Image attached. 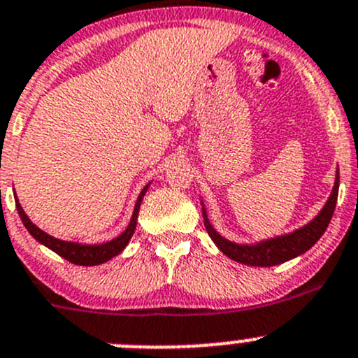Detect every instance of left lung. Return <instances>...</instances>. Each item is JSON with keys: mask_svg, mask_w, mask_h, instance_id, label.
Segmentation results:
<instances>
[{"mask_svg": "<svg viewBox=\"0 0 358 358\" xmlns=\"http://www.w3.org/2000/svg\"><path fill=\"white\" fill-rule=\"evenodd\" d=\"M338 189L339 169L336 168L334 187L333 190H331V196L327 197L326 204H324L322 209L317 213L315 218H312L306 225L299 227V229L292 230L289 234H282V236L258 241V243L255 244H239L234 243V241L225 239V237L213 227V223L209 222L206 206L204 202L201 201L202 216H204V227L206 230H208L213 243L216 244V248H218L223 255L229 256L230 259H234V262L243 263V265L249 266H275L284 262H289V259L303 255V252H306L320 239V237L324 236L331 218H333L336 201H338Z\"/></svg>", "mask_w": 358, "mask_h": 358, "instance_id": "left-lung-1", "label": "left lung"}]
</instances>
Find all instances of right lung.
Instances as JSON below:
<instances>
[{
	"label": "right lung",
	"mask_w": 358,
	"mask_h": 358,
	"mask_svg": "<svg viewBox=\"0 0 358 358\" xmlns=\"http://www.w3.org/2000/svg\"><path fill=\"white\" fill-rule=\"evenodd\" d=\"M149 182L145 187L142 189L140 192L138 199L135 202V208H133V215L131 220H129L128 227L119 234L117 237H114L112 241H107V243L102 244H85V243H74V241H64V239H57V237L50 236L46 234L45 230H41L39 227H36L34 223L31 222L27 215H25L24 208L20 206L19 199H17V194H15V206H17V211H19L20 220H22L24 227L27 229V232L38 241L39 244L46 246L48 249H52L53 252H57L59 256L66 258L67 262L74 263V265H81V266H95V265H102V263L109 262V259L114 258V256L121 255L124 251V248L128 246L129 239L133 237L136 229V218H138V211H140V204H142L143 196L147 194L150 187Z\"/></svg>",
	"instance_id": "right-lung-1"
}]
</instances>
